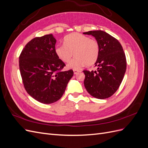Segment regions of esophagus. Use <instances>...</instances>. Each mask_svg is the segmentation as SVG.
Returning <instances> with one entry per match:
<instances>
[{"mask_svg":"<svg viewBox=\"0 0 148 148\" xmlns=\"http://www.w3.org/2000/svg\"><path fill=\"white\" fill-rule=\"evenodd\" d=\"M73 72H74V74H77L78 72H79V70L74 69V70H73Z\"/></svg>","mask_w":148,"mask_h":148,"instance_id":"34e87169","label":"esophagus"}]
</instances>
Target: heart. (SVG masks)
<instances>
[{
  "mask_svg": "<svg viewBox=\"0 0 148 148\" xmlns=\"http://www.w3.org/2000/svg\"><path fill=\"white\" fill-rule=\"evenodd\" d=\"M99 45L96 39H90L82 34L74 33L64 38V44L55 48L57 56L62 62L68 63L73 55L75 59L67 65L69 69H79L84 65L95 64L99 55Z\"/></svg>",
  "mask_w": 148,
  "mask_h": 148,
  "instance_id": "b5f03b06",
  "label": "heart"
}]
</instances>
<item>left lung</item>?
Listing matches in <instances>:
<instances>
[{"label": "left lung", "instance_id": "1", "mask_svg": "<svg viewBox=\"0 0 148 148\" xmlns=\"http://www.w3.org/2000/svg\"><path fill=\"white\" fill-rule=\"evenodd\" d=\"M92 35L99 45L96 71L83 70L84 85L89 94L99 99L112 96L122 83L127 69L126 57L117 39L101 30L83 33Z\"/></svg>", "mask_w": 148, "mask_h": 148}]
</instances>
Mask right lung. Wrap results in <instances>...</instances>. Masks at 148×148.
Returning <instances> with one entry per match:
<instances>
[{"label":"right lung","instance_id":"obj_1","mask_svg":"<svg viewBox=\"0 0 148 148\" xmlns=\"http://www.w3.org/2000/svg\"><path fill=\"white\" fill-rule=\"evenodd\" d=\"M53 35L36 37L26 44L19 57L22 81L29 95L43 104H51L63 96L73 71H62L65 64L55 52Z\"/></svg>","mask_w":148,"mask_h":148}]
</instances>
